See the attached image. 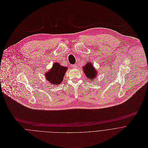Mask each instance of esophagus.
<instances>
[{
    "label": "esophagus",
    "instance_id": "esophagus-1",
    "mask_svg": "<svg viewBox=\"0 0 148 148\" xmlns=\"http://www.w3.org/2000/svg\"><path fill=\"white\" fill-rule=\"evenodd\" d=\"M72 68H77V65L76 64H74V65H72Z\"/></svg>",
    "mask_w": 148,
    "mask_h": 148
}]
</instances>
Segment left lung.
Here are the masks:
<instances>
[{"mask_svg": "<svg viewBox=\"0 0 148 148\" xmlns=\"http://www.w3.org/2000/svg\"><path fill=\"white\" fill-rule=\"evenodd\" d=\"M83 69L84 73L87 76V77L90 80H95V78L97 76V72L95 68L93 66L92 63L90 61L88 62L84 66H83Z\"/></svg>", "mask_w": 148, "mask_h": 148, "instance_id": "obj_1", "label": "left lung"}]
</instances>
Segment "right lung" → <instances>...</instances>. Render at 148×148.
Here are the masks:
<instances>
[{"mask_svg":"<svg viewBox=\"0 0 148 148\" xmlns=\"http://www.w3.org/2000/svg\"><path fill=\"white\" fill-rule=\"evenodd\" d=\"M67 69V67L61 66L59 63L55 62L52 68L45 73L46 79L52 85L60 84L62 82Z\"/></svg>","mask_w":148,"mask_h":148,"instance_id":"1","label":"right lung"}]
</instances>
